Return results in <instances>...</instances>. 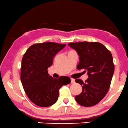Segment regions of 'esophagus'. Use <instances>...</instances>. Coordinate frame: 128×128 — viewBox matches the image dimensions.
Returning a JSON list of instances; mask_svg holds the SVG:
<instances>
[{"instance_id":"obj_1","label":"esophagus","mask_w":128,"mask_h":128,"mask_svg":"<svg viewBox=\"0 0 128 128\" xmlns=\"http://www.w3.org/2000/svg\"><path fill=\"white\" fill-rule=\"evenodd\" d=\"M75 82V79H70V83H74Z\"/></svg>"}]
</instances>
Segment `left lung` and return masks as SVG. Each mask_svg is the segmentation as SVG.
Instances as JSON below:
<instances>
[{"label": "left lung", "mask_w": 128, "mask_h": 128, "mask_svg": "<svg viewBox=\"0 0 128 128\" xmlns=\"http://www.w3.org/2000/svg\"><path fill=\"white\" fill-rule=\"evenodd\" d=\"M79 56L78 70L85 69L88 79L84 82L76 79L82 87V92L76 95L75 100L80 105L92 106L98 104L108 92L114 72L112 53L104 45L97 42L68 43Z\"/></svg>", "instance_id": "8db88e82"}]
</instances>
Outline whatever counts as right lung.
Segmentation results:
<instances>
[{
    "instance_id": "add662e5",
    "label": "right lung",
    "mask_w": 128,
    "mask_h": 128,
    "mask_svg": "<svg viewBox=\"0 0 128 128\" xmlns=\"http://www.w3.org/2000/svg\"><path fill=\"white\" fill-rule=\"evenodd\" d=\"M66 45L52 42L36 44L23 56L20 80L28 98L36 105H53L58 100L60 88L70 82L68 76L56 79L49 75L48 70L55 55Z\"/></svg>"
}]
</instances>
